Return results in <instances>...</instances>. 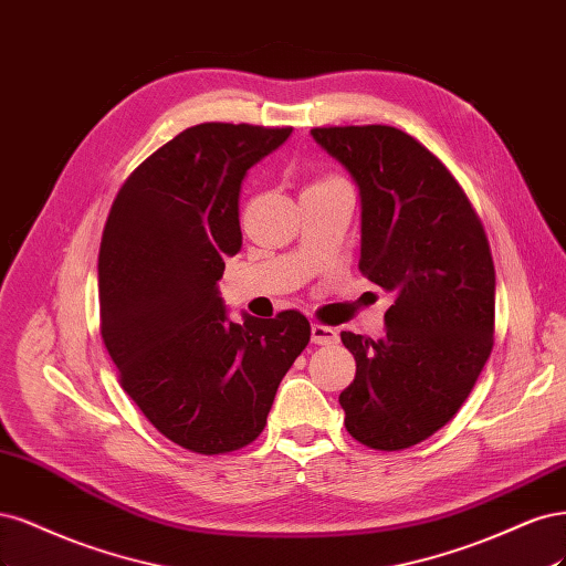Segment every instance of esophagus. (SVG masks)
I'll list each match as a JSON object with an SVG mask.
<instances>
[{
	"instance_id": "obj_1",
	"label": "esophagus",
	"mask_w": 566,
	"mask_h": 566,
	"mask_svg": "<svg viewBox=\"0 0 566 566\" xmlns=\"http://www.w3.org/2000/svg\"><path fill=\"white\" fill-rule=\"evenodd\" d=\"M310 338H313L315 345H334V343H338V332L332 329V326L313 324L310 326Z\"/></svg>"
}]
</instances>
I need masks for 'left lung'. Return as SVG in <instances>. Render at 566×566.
Wrapping results in <instances>:
<instances>
[{"label":"left lung","instance_id":"8db88e82","mask_svg":"<svg viewBox=\"0 0 566 566\" xmlns=\"http://www.w3.org/2000/svg\"><path fill=\"white\" fill-rule=\"evenodd\" d=\"M310 134L359 190V270L395 296L380 340L340 334L357 361L338 397L345 428L371 449H407L451 421L491 355L486 234L444 164L409 134L382 124Z\"/></svg>","mask_w":566,"mask_h":566}]
</instances>
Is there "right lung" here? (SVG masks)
Segmentation results:
<instances>
[{
  "label": "right lung",
  "mask_w": 566,
  "mask_h": 566,
  "mask_svg": "<svg viewBox=\"0 0 566 566\" xmlns=\"http://www.w3.org/2000/svg\"><path fill=\"white\" fill-rule=\"evenodd\" d=\"M291 132L190 126L126 178L103 230L101 336L122 388L164 437L197 453L256 440L310 340L296 310L230 322L218 291L226 256L242 249V180Z\"/></svg>",
  "instance_id": "add662e5"
}]
</instances>
